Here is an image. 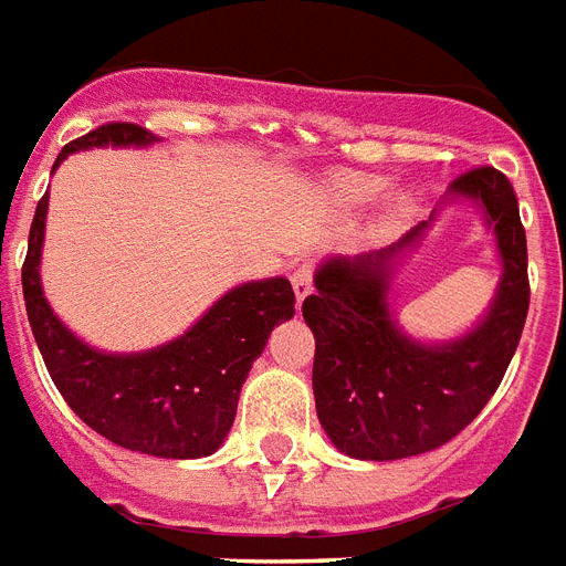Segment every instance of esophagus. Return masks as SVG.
Returning <instances> with one entry per match:
<instances>
[{
	"instance_id": "obj_1",
	"label": "esophagus",
	"mask_w": 566,
	"mask_h": 566,
	"mask_svg": "<svg viewBox=\"0 0 566 566\" xmlns=\"http://www.w3.org/2000/svg\"><path fill=\"white\" fill-rule=\"evenodd\" d=\"M292 286H295L297 301H304V297L310 295L312 292V265L310 262H304V265H297V269L292 271Z\"/></svg>"
}]
</instances>
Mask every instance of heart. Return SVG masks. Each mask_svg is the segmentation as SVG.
<instances>
[{"instance_id": "b5f03b06", "label": "heart", "mask_w": 566, "mask_h": 566, "mask_svg": "<svg viewBox=\"0 0 566 566\" xmlns=\"http://www.w3.org/2000/svg\"><path fill=\"white\" fill-rule=\"evenodd\" d=\"M382 189V178L374 175H345L336 180V192L347 205H365Z\"/></svg>"}]
</instances>
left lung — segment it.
<instances>
[{
  "mask_svg": "<svg viewBox=\"0 0 566 566\" xmlns=\"http://www.w3.org/2000/svg\"><path fill=\"white\" fill-rule=\"evenodd\" d=\"M450 196L482 207L503 262L494 304L464 336L423 345L406 336L388 310L391 265L432 219L395 245L329 256L315 271V295L304 301L315 336V411L329 441L350 459L395 462L447 444L485 409L520 345L528 256L512 180L479 166L450 184Z\"/></svg>",
  "mask_w": 566,
  "mask_h": 566,
  "instance_id": "8db88e82",
  "label": "left lung"
}]
</instances>
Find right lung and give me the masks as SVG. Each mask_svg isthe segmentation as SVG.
I'll return each instance as SVG.
<instances>
[{
	"label": "right lung",
	"instance_id": "obj_1",
	"mask_svg": "<svg viewBox=\"0 0 566 566\" xmlns=\"http://www.w3.org/2000/svg\"><path fill=\"white\" fill-rule=\"evenodd\" d=\"M157 137L134 122H111L72 139L54 160L98 146H151ZM52 169V171H54ZM49 192L40 198L22 262V295L49 377L90 429L113 444L160 459H201L228 438L242 382L280 321L295 315L286 277L230 289L169 345L143 354H104L63 327L43 297L40 251Z\"/></svg>",
	"mask_w": 566,
	"mask_h": 566
}]
</instances>
